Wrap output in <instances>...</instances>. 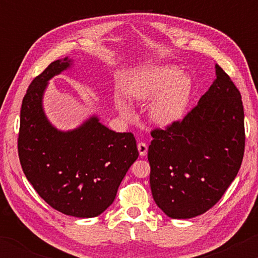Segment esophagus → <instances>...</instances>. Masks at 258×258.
<instances>
[{
  "instance_id": "esophagus-1",
  "label": "esophagus",
  "mask_w": 258,
  "mask_h": 258,
  "mask_svg": "<svg viewBox=\"0 0 258 258\" xmlns=\"http://www.w3.org/2000/svg\"><path fill=\"white\" fill-rule=\"evenodd\" d=\"M137 148H138L139 155H141V156H146L147 155L148 146L146 143H143V142H139V143L137 144Z\"/></svg>"
}]
</instances>
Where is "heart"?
Wrapping results in <instances>:
<instances>
[{
	"mask_svg": "<svg viewBox=\"0 0 258 258\" xmlns=\"http://www.w3.org/2000/svg\"><path fill=\"white\" fill-rule=\"evenodd\" d=\"M190 79L172 67H155L138 76L127 88V94L139 103L154 99L149 108V117L159 126H170L182 119L191 96ZM117 109L130 111L128 102L122 93L115 97Z\"/></svg>",
	"mask_w": 258,
	"mask_h": 258,
	"instance_id": "1",
	"label": "heart"
}]
</instances>
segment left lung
Wrapping results in <instances>:
<instances>
[{
    "instance_id": "1",
    "label": "left lung",
    "mask_w": 258,
    "mask_h": 258,
    "mask_svg": "<svg viewBox=\"0 0 258 258\" xmlns=\"http://www.w3.org/2000/svg\"><path fill=\"white\" fill-rule=\"evenodd\" d=\"M150 188L171 218H193L218 203L241 166L244 106L236 86L216 64V80L183 120L152 131Z\"/></svg>"
}]
</instances>
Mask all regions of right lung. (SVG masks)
<instances>
[{"label": "right lung", "mask_w": 258, "mask_h": 258, "mask_svg": "<svg viewBox=\"0 0 258 258\" xmlns=\"http://www.w3.org/2000/svg\"><path fill=\"white\" fill-rule=\"evenodd\" d=\"M72 64L68 57L58 59L32 80L20 109L18 154L26 178L49 206L91 218L111 205L138 149L131 132L111 131L97 116L68 132L49 123L43 92L53 76Z\"/></svg>", "instance_id": "1"}]
</instances>
